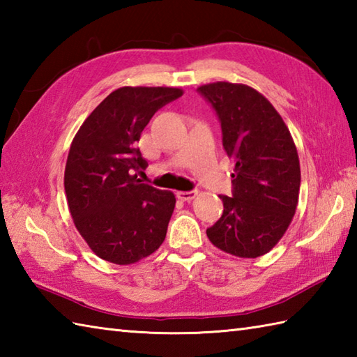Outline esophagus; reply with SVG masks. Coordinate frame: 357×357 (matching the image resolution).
Masks as SVG:
<instances>
[{"label": "esophagus", "instance_id": "1", "mask_svg": "<svg viewBox=\"0 0 357 357\" xmlns=\"http://www.w3.org/2000/svg\"><path fill=\"white\" fill-rule=\"evenodd\" d=\"M178 199L181 201H192L196 196V190H190V192H178L176 193Z\"/></svg>", "mask_w": 357, "mask_h": 357}]
</instances>
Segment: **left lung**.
<instances>
[{"mask_svg":"<svg viewBox=\"0 0 357 357\" xmlns=\"http://www.w3.org/2000/svg\"><path fill=\"white\" fill-rule=\"evenodd\" d=\"M221 123L222 146L234 162L231 196L207 229L211 244L239 257L262 256L290 225L298 206L301 167L285 123L267 98L231 82L201 86Z\"/></svg>","mask_w":357,"mask_h":357,"instance_id":"left-lung-1","label":"left lung"}]
</instances>
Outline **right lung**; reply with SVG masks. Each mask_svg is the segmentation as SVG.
Segmentation results:
<instances>
[{
    "label": "right lung",
    "instance_id": "right-lung-1",
    "mask_svg": "<svg viewBox=\"0 0 357 357\" xmlns=\"http://www.w3.org/2000/svg\"><path fill=\"white\" fill-rule=\"evenodd\" d=\"M183 95L174 87H121L82 123L67 156L64 188L81 236L101 259L138 262L159 248L176 198L144 184L136 142L151 116Z\"/></svg>",
    "mask_w": 357,
    "mask_h": 357
}]
</instances>
